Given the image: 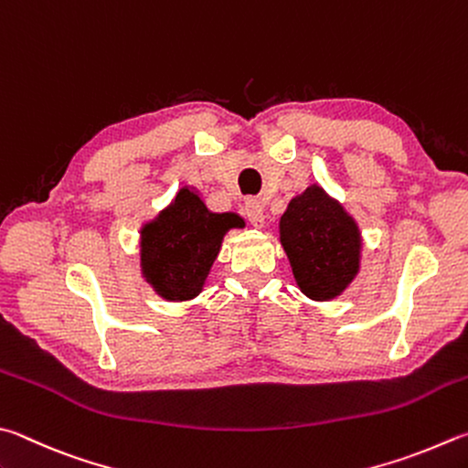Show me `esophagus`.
<instances>
[{
    "label": "esophagus",
    "mask_w": 468,
    "mask_h": 468,
    "mask_svg": "<svg viewBox=\"0 0 468 468\" xmlns=\"http://www.w3.org/2000/svg\"><path fill=\"white\" fill-rule=\"evenodd\" d=\"M245 217L250 218V223L253 225V227H258V229H261L263 227V223H266V212H263V207H261V202H258V200H248L245 202Z\"/></svg>",
    "instance_id": "esophagus-1"
}]
</instances>
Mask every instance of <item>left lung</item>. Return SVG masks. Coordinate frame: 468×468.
Here are the masks:
<instances>
[{"instance_id":"8db88e82","label":"left lung","mask_w":468,"mask_h":468,"mask_svg":"<svg viewBox=\"0 0 468 468\" xmlns=\"http://www.w3.org/2000/svg\"><path fill=\"white\" fill-rule=\"evenodd\" d=\"M280 243L301 292L313 301L337 299L360 271L358 223L319 184L292 198L280 217Z\"/></svg>"}]
</instances>
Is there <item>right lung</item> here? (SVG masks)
Masks as SVG:
<instances>
[{
    "label": "right lung",
    "mask_w": 468,
    "mask_h": 468,
    "mask_svg": "<svg viewBox=\"0 0 468 468\" xmlns=\"http://www.w3.org/2000/svg\"><path fill=\"white\" fill-rule=\"evenodd\" d=\"M233 212H210L194 188H182L155 218L141 227V274L161 299L192 301L205 288Z\"/></svg>",
    "instance_id": "1"
}]
</instances>
